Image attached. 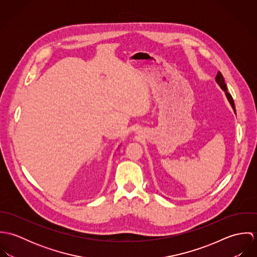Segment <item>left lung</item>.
<instances>
[{
  "instance_id": "8db88e82",
  "label": "left lung",
  "mask_w": 257,
  "mask_h": 257,
  "mask_svg": "<svg viewBox=\"0 0 257 257\" xmlns=\"http://www.w3.org/2000/svg\"><path fill=\"white\" fill-rule=\"evenodd\" d=\"M216 81H217L218 85L223 90V92H224V94H225V96H226V98H227V101L229 102V104H230L232 110H233L234 113H235V106H234L233 99H232L231 95L227 92V88H226V85H225V83H224V79H223V77H222V75H221L220 71L218 72L217 76H216Z\"/></svg>"
}]
</instances>
